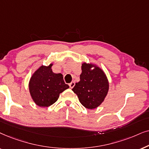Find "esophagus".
I'll return each mask as SVG.
<instances>
[{"label":"esophagus","mask_w":149,"mask_h":149,"mask_svg":"<svg viewBox=\"0 0 149 149\" xmlns=\"http://www.w3.org/2000/svg\"><path fill=\"white\" fill-rule=\"evenodd\" d=\"M69 87H70L71 88H72L73 86H75V82H71V83H69Z\"/></svg>","instance_id":"esophagus-1"}]
</instances>
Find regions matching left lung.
Segmentation results:
<instances>
[{
	"mask_svg": "<svg viewBox=\"0 0 149 149\" xmlns=\"http://www.w3.org/2000/svg\"><path fill=\"white\" fill-rule=\"evenodd\" d=\"M93 66L94 68L91 70ZM80 82L72 91L78 95L79 101L85 108L94 109L104 102L108 94L109 84L102 69L92 64L83 63Z\"/></svg>",
	"mask_w": 149,
	"mask_h": 149,
	"instance_id": "obj_1",
	"label": "left lung"
}]
</instances>
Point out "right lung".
Listing matches in <instances>:
<instances>
[{
	"instance_id": "obj_1",
	"label": "right lung",
	"mask_w": 149,
	"mask_h": 149,
	"mask_svg": "<svg viewBox=\"0 0 149 149\" xmlns=\"http://www.w3.org/2000/svg\"><path fill=\"white\" fill-rule=\"evenodd\" d=\"M52 64L41 66L31 77L29 82L31 95L37 106L48 107L58 100L60 93L69 88L61 73L52 71Z\"/></svg>"
}]
</instances>
